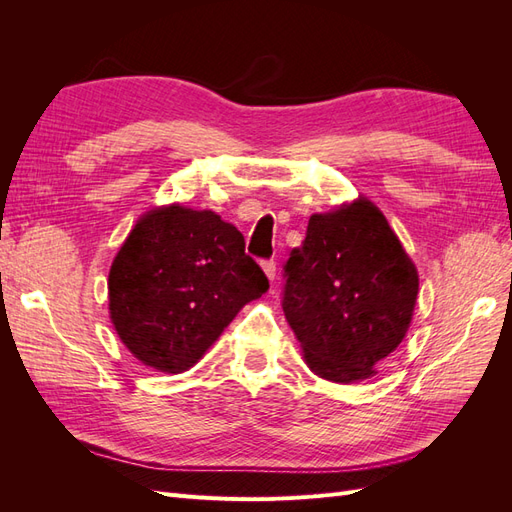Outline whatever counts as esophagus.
<instances>
[{"label":"esophagus","mask_w":512,"mask_h":512,"mask_svg":"<svg viewBox=\"0 0 512 512\" xmlns=\"http://www.w3.org/2000/svg\"><path fill=\"white\" fill-rule=\"evenodd\" d=\"M260 267H262V271H265V275L269 277V280L273 282V280H275V271H277L275 262H273V260H262Z\"/></svg>","instance_id":"34e87169"}]
</instances>
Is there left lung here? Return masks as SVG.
Segmentation results:
<instances>
[{
    "label": "left lung",
    "instance_id": "obj_1",
    "mask_svg": "<svg viewBox=\"0 0 512 512\" xmlns=\"http://www.w3.org/2000/svg\"><path fill=\"white\" fill-rule=\"evenodd\" d=\"M284 314L309 369L331 382L374 376L406 337L418 273L367 198L314 213L284 267Z\"/></svg>",
    "mask_w": 512,
    "mask_h": 512
}]
</instances>
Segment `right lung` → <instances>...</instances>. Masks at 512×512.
<instances>
[{
    "mask_svg": "<svg viewBox=\"0 0 512 512\" xmlns=\"http://www.w3.org/2000/svg\"><path fill=\"white\" fill-rule=\"evenodd\" d=\"M269 290L241 232L213 211H147L108 273V309L147 367L181 374L200 361L239 309Z\"/></svg>",
    "mask_w": 512,
    "mask_h": 512,
    "instance_id": "1",
    "label": "right lung"
}]
</instances>
